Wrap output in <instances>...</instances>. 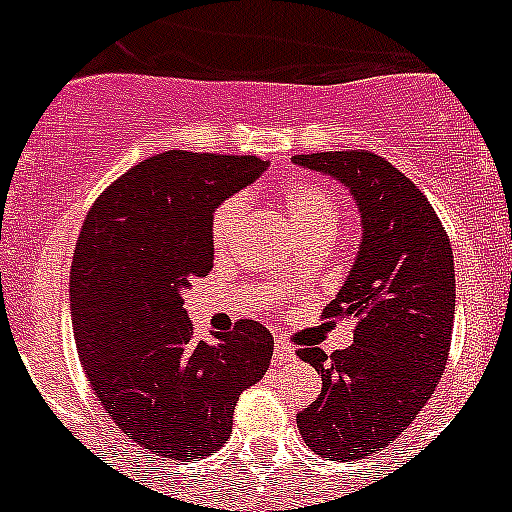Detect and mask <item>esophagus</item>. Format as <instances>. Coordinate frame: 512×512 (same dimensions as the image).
<instances>
[{"label": "esophagus", "instance_id": "34e87169", "mask_svg": "<svg viewBox=\"0 0 512 512\" xmlns=\"http://www.w3.org/2000/svg\"><path fill=\"white\" fill-rule=\"evenodd\" d=\"M274 359L279 361V364H287V361L295 359V351H292V346H289L287 341H274Z\"/></svg>", "mask_w": 512, "mask_h": 512}]
</instances>
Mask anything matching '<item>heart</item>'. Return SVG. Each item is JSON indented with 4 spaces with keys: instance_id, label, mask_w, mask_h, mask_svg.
Wrapping results in <instances>:
<instances>
[{
    "instance_id": "b5f03b06",
    "label": "heart",
    "mask_w": 512,
    "mask_h": 512,
    "mask_svg": "<svg viewBox=\"0 0 512 512\" xmlns=\"http://www.w3.org/2000/svg\"><path fill=\"white\" fill-rule=\"evenodd\" d=\"M279 202L302 243L333 241L341 223V207H338L336 194L325 184L312 182V179H295L282 189ZM243 215H246V200L238 194L215 207L210 220V243L215 253H228L235 246Z\"/></svg>"
}]
</instances>
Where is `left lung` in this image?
I'll use <instances>...</instances> for the list:
<instances>
[{"mask_svg":"<svg viewBox=\"0 0 512 512\" xmlns=\"http://www.w3.org/2000/svg\"><path fill=\"white\" fill-rule=\"evenodd\" d=\"M292 161L346 184L364 223L354 269L323 310V320H354V346L330 356L297 348L323 379L318 400L297 413V428L323 459H364L418 418L446 369L454 251L428 197L387 158L325 151Z\"/></svg>","mask_w":512,"mask_h":512,"instance_id":"left-lung-1","label":"left lung"}]
</instances>
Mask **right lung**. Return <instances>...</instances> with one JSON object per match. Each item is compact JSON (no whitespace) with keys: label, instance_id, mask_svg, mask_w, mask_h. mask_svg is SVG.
<instances>
[{"label":"right lung","instance_id":"right-lung-1","mask_svg":"<svg viewBox=\"0 0 512 512\" xmlns=\"http://www.w3.org/2000/svg\"><path fill=\"white\" fill-rule=\"evenodd\" d=\"M264 169L256 156L156 153L117 176L81 225L71 264L81 366L117 428L169 461L215 454L241 392L271 364L264 325L238 320L202 341L182 300L212 269L215 207Z\"/></svg>","mask_w":512,"mask_h":512}]
</instances>
